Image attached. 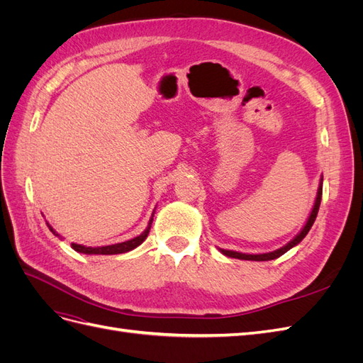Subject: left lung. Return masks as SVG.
<instances>
[{
    "mask_svg": "<svg viewBox=\"0 0 363 363\" xmlns=\"http://www.w3.org/2000/svg\"><path fill=\"white\" fill-rule=\"evenodd\" d=\"M321 196H323V179H321V183H320V188H318V194H316V200H315V206L312 208V213L309 216V219H307V223L304 225V228L301 230V232L296 235L289 244H286L284 247H281L280 250H276L272 252H265V255H242V252H238V251H228V250H221L223 255L228 256V257H235V259H242V260H257V262H262V260H272V259H277L280 256H283L284 252L289 251L292 247H295L296 244H300L301 240L304 239V236L309 233L311 227L313 225L315 219H316V215H318V211H320V204H321Z\"/></svg>",
    "mask_w": 363,
    "mask_h": 363,
    "instance_id": "obj_1",
    "label": "left lung"
}]
</instances>
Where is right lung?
Listing matches in <instances>:
<instances>
[{"label": "right lung", "mask_w": 363, "mask_h": 363, "mask_svg": "<svg viewBox=\"0 0 363 363\" xmlns=\"http://www.w3.org/2000/svg\"><path fill=\"white\" fill-rule=\"evenodd\" d=\"M151 221H152V219H151ZM151 221H150L148 227L145 228L144 233L136 236V238H133V239H130V240H125V242L115 244V245H106V247H96V248L84 247V245H79V244H71V247H72V250H75V251L83 252V255H121V252H127V251L135 250L136 247H139L142 242H144V240H145L147 236H148V233H150ZM48 227H50V230H51V232H52L54 235L59 236L56 232H54L52 227H51L50 224H48Z\"/></svg>", "instance_id": "right-lung-1"}]
</instances>
